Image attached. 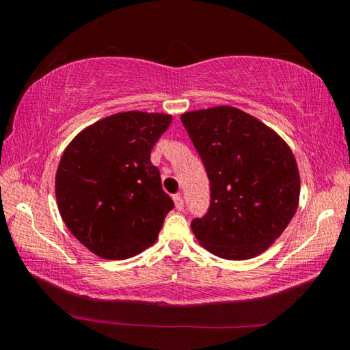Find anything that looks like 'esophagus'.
<instances>
[{
  "instance_id": "1",
  "label": "esophagus",
  "mask_w": 350,
  "mask_h": 350,
  "mask_svg": "<svg viewBox=\"0 0 350 350\" xmlns=\"http://www.w3.org/2000/svg\"><path fill=\"white\" fill-rule=\"evenodd\" d=\"M173 200H174V205H176L177 210H179V211L183 210V199H182L180 194H174Z\"/></svg>"
}]
</instances>
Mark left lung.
<instances>
[{
  "label": "left lung",
  "instance_id": "1",
  "mask_svg": "<svg viewBox=\"0 0 350 350\" xmlns=\"http://www.w3.org/2000/svg\"><path fill=\"white\" fill-rule=\"evenodd\" d=\"M180 120L210 180V206L191 221L199 244L224 259H250L273 244L299 200L288 145L232 106L189 111Z\"/></svg>",
  "mask_w": 350,
  "mask_h": 350
}]
</instances>
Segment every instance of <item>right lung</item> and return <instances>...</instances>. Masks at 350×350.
Here are the masks:
<instances>
[{
	"label": "right lung",
	"mask_w": 350,
	"mask_h": 350,
	"mask_svg": "<svg viewBox=\"0 0 350 350\" xmlns=\"http://www.w3.org/2000/svg\"><path fill=\"white\" fill-rule=\"evenodd\" d=\"M173 117L128 111L88 126L58 163L60 215L88 250L128 259L156 242L174 202L162 189L151 150Z\"/></svg>",
	"instance_id": "obj_1"
}]
</instances>
